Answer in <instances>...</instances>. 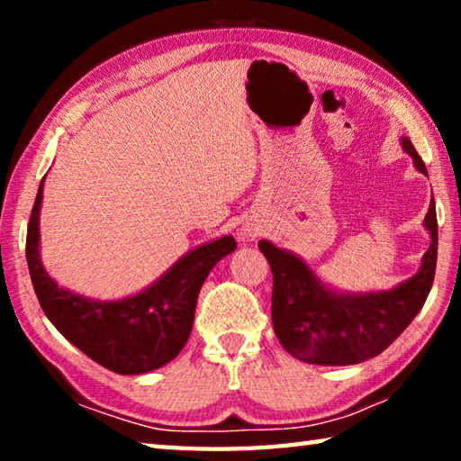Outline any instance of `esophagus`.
Here are the masks:
<instances>
[{"instance_id": "obj_1", "label": "esophagus", "mask_w": 461, "mask_h": 461, "mask_svg": "<svg viewBox=\"0 0 461 461\" xmlns=\"http://www.w3.org/2000/svg\"><path fill=\"white\" fill-rule=\"evenodd\" d=\"M240 238H241V241H249V240L256 238V231L249 230V228H244L240 231Z\"/></svg>"}]
</instances>
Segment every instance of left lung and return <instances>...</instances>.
I'll list each match as a JSON object with an SVG mask.
<instances>
[{
	"mask_svg": "<svg viewBox=\"0 0 461 461\" xmlns=\"http://www.w3.org/2000/svg\"><path fill=\"white\" fill-rule=\"evenodd\" d=\"M402 150L419 173L425 162L409 138ZM431 246L423 254L417 275L390 291L341 293L317 278L305 260L260 240L258 248L272 270V325L278 341L296 360L319 366H352L384 352L407 330L425 305L437 264V213L431 199L425 215Z\"/></svg>",
	"mask_w": 461,
	"mask_h": 461,
	"instance_id": "obj_1",
	"label": "left lung"
}]
</instances>
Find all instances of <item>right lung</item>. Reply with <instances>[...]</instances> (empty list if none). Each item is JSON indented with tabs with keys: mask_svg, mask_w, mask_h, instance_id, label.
<instances>
[{
	"mask_svg": "<svg viewBox=\"0 0 461 461\" xmlns=\"http://www.w3.org/2000/svg\"><path fill=\"white\" fill-rule=\"evenodd\" d=\"M44 178L28 223L26 260L38 303L50 323L85 356L115 374H146L175 360L191 335L203 283L215 264L236 249V240L223 236L197 246L138 294L93 301L59 286L42 267Z\"/></svg>",
	"mask_w": 461,
	"mask_h": 461,
	"instance_id": "right-lung-1",
	"label": "right lung"
}]
</instances>
